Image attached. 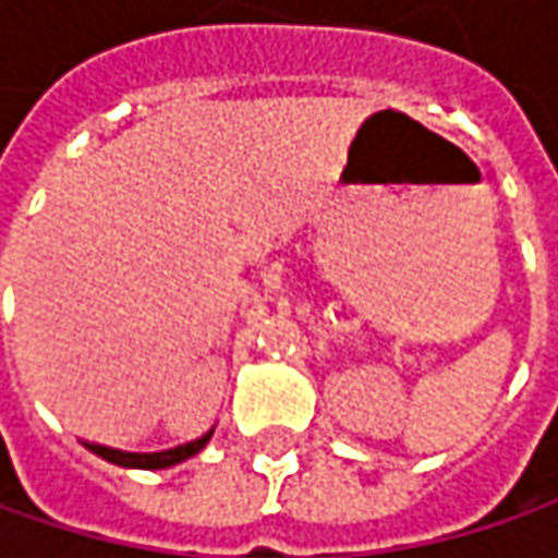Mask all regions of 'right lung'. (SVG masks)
<instances>
[{
	"instance_id": "add662e5",
	"label": "right lung",
	"mask_w": 558,
	"mask_h": 558,
	"mask_svg": "<svg viewBox=\"0 0 558 558\" xmlns=\"http://www.w3.org/2000/svg\"><path fill=\"white\" fill-rule=\"evenodd\" d=\"M214 432H207L198 440H189V444H180V447H170V450H158V453H126V450H114V447H101V444H89V450L101 457V460L114 462V465H123V469H170L177 462L195 457L198 450H204V444L210 440Z\"/></svg>"
}]
</instances>
